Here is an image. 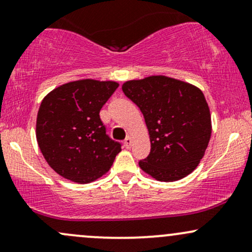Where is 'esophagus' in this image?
I'll use <instances>...</instances> for the list:
<instances>
[{
	"mask_svg": "<svg viewBox=\"0 0 252 252\" xmlns=\"http://www.w3.org/2000/svg\"><path fill=\"white\" fill-rule=\"evenodd\" d=\"M131 143H132V138L128 136V137L126 138V141H124V147H126V149H130V147H131Z\"/></svg>",
	"mask_w": 252,
	"mask_h": 252,
	"instance_id": "1",
	"label": "esophagus"
}]
</instances>
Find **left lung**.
Returning a JSON list of instances; mask_svg holds the SVG:
<instances>
[{
  "mask_svg": "<svg viewBox=\"0 0 252 252\" xmlns=\"http://www.w3.org/2000/svg\"><path fill=\"white\" fill-rule=\"evenodd\" d=\"M143 114L150 154L138 162L155 180H180L194 170L209 146L212 123L204 94L193 84L167 76H149L122 85Z\"/></svg>",
  "mask_w": 252,
  "mask_h": 252,
  "instance_id": "left-lung-1",
  "label": "left lung"
}]
</instances>
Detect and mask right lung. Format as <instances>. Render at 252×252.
<instances>
[{"instance_id":"1","label":"right lung","mask_w":252,"mask_h":252,"mask_svg":"<svg viewBox=\"0 0 252 252\" xmlns=\"http://www.w3.org/2000/svg\"><path fill=\"white\" fill-rule=\"evenodd\" d=\"M118 85L86 78L63 84L43 97L36 116L37 146L60 176L89 184L111 168L122 149L106 136L99 111Z\"/></svg>"}]
</instances>
